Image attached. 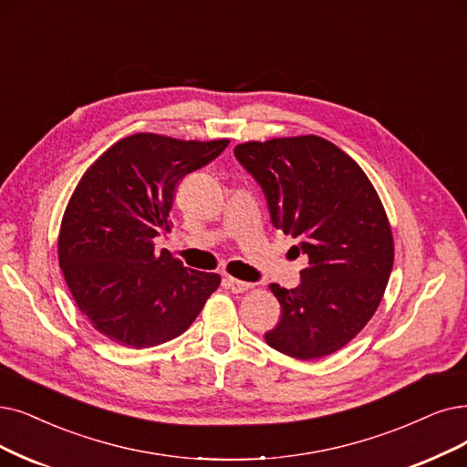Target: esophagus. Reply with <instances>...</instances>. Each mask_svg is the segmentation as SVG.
Listing matches in <instances>:
<instances>
[{
    "mask_svg": "<svg viewBox=\"0 0 467 467\" xmlns=\"http://www.w3.org/2000/svg\"><path fill=\"white\" fill-rule=\"evenodd\" d=\"M223 284H226V287L232 293H245V291H249L253 287V284L241 282V279H235V277H226V279H223Z\"/></svg>",
    "mask_w": 467,
    "mask_h": 467,
    "instance_id": "obj_1",
    "label": "esophagus"
}]
</instances>
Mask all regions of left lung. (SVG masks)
<instances>
[{
    "mask_svg": "<svg viewBox=\"0 0 467 467\" xmlns=\"http://www.w3.org/2000/svg\"><path fill=\"white\" fill-rule=\"evenodd\" d=\"M263 188L272 223L308 256L295 289L270 285L282 318L266 343L298 360L343 348L376 314L395 260L383 202L358 162L320 136L235 145Z\"/></svg>",
    "mask_w": 467,
    "mask_h": 467,
    "instance_id": "left-lung-1",
    "label": "left lung"
}]
</instances>
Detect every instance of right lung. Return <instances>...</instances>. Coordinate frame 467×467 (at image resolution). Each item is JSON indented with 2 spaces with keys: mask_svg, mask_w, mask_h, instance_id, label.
Returning a JSON list of instances; mask_svg holds the SVG:
<instances>
[{
  "mask_svg": "<svg viewBox=\"0 0 467 467\" xmlns=\"http://www.w3.org/2000/svg\"><path fill=\"white\" fill-rule=\"evenodd\" d=\"M230 140L141 132L89 164L57 237L65 282L93 329L130 348L176 339L218 289L220 275L185 268L153 239L171 232L180 180L214 161Z\"/></svg>",
  "mask_w": 467,
  "mask_h": 467,
  "instance_id": "right-lung-1",
  "label": "right lung"
}]
</instances>
